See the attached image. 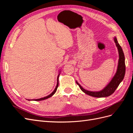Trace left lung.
Masks as SVG:
<instances>
[{"instance_id":"obj_1","label":"left lung","mask_w":133,"mask_h":133,"mask_svg":"<svg viewBox=\"0 0 133 133\" xmlns=\"http://www.w3.org/2000/svg\"><path fill=\"white\" fill-rule=\"evenodd\" d=\"M114 41L115 45L117 47L119 53V60L118 64L116 73L112 78L111 81L108 84V85L102 90L98 91H92L87 90L80 85L77 81H76V84L79 85V88L84 92H85L87 95L93 96L96 98H102L107 97L110 96L115 91L116 88H118L120 83L122 82L124 78L125 74V57L122 47L120 46L118 42L117 39L115 37H114Z\"/></svg>"}]
</instances>
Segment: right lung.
Segmentation results:
<instances>
[{"instance_id": "right-lung-1", "label": "right lung", "mask_w": 133, "mask_h": 133, "mask_svg": "<svg viewBox=\"0 0 133 133\" xmlns=\"http://www.w3.org/2000/svg\"><path fill=\"white\" fill-rule=\"evenodd\" d=\"M60 71H61V70H60L59 71V74H58V77H57V86H56V87H55V89L54 90V91L51 92V93L50 94H49V95H48V96H45V97H44V98H40V99H28V100H29V101H31V100H34V101H41V100H45V99H48V98H50L51 96H53L55 93V92H56V91H57V88H58V85H59V75H60Z\"/></svg>"}]
</instances>
